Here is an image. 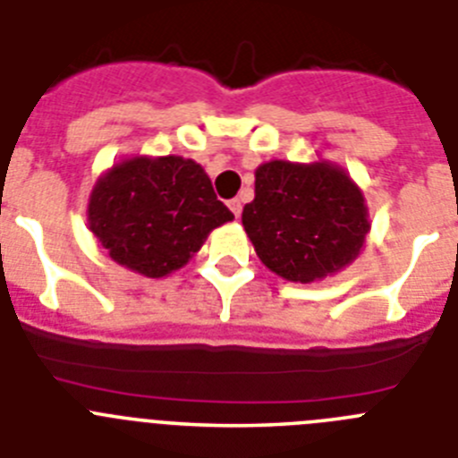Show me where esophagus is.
I'll return each instance as SVG.
<instances>
[{
  "label": "esophagus",
  "instance_id": "obj_1",
  "mask_svg": "<svg viewBox=\"0 0 458 458\" xmlns=\"http://www.w3.org/2000/svg\"><path fill=\"white\" fill-rule=\"evenodd\" d=\"M228 208H230V212L234 214V216H239V214H242V200H239V199L228 200Z\"/></svg>",
  "mask_w": 458,
  "mask_h": 458
}]
</instances>
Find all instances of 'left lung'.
<instances>
[{"label":"left lung","instance_id":"left-lung-1","mask_svg":"<svg viewBox=\"0 0 458 458\" xmlns=\"http://www.w3.org/2000/svg\"><path fill=\"white\" fill-rule=\"evenodd\" d=\"M242 224L262 265L292 283H315L352 265L372 225L360 187L327 159L259 164Z\"/></svg>","mask_w":458,"mask_h":458}]
</instances>
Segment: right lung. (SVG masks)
<instances>
[{
    "mask_svg": "<svg viewBox=\"0 0 458 458\" xmlns=\"http://www.w3.org/2000/svg\"><path fill=\"white\" fill-rule=\"evenodd\" d=\"M89 228L114 262L148 278L182 269L233 212L193 159L125 157L98 178L89 196Z\"/></svg>",
    "mask_w": 458,
    "mask_h": 458,
    "instance_id": "obj_1",
    "label": "right lung"
}]
</instances>
